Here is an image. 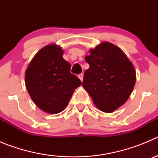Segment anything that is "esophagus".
<instances>
[{"instance_id":"1","label":"esophagus","mask_w":158,"mask_h":158,"mask_svg":"<svg viewBox=\"0 0 158 158\" xmlns=\"http://www.w3.org/2000/svg\"><path fill=\"white\" fill-rule=\"evenodd\" d=\"M78 77H79V79H80L81 81H83V77H84V74L83 73H80V74L78 75Z\"/></svg>"}]
</instances>
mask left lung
Segmentation results:
<instances>
[{
	"mask_svg": "<svg viewBox=\"0 0 158 158\" xmlns=\"http://www.w3.org/2000/svg\"><path fill=\"white\" fill-rule=\"evenodd\" d=\"M85 57L82 85L100 111L110 113L127 100L136 81L133 64L120 48L104 42Z\"/></svg>",
	"mask_w": 158,
	"mask_h": 158,
	"instance_id": "obj_1",
	"label": "left lung"
}]
</instances>
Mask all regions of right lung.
Wrapping results in <instances>:
<instances>
[{
    "label": "right lung",
    "instance_id": "obj_1",
    "mask_svg": "<svg viewBox=\"0 0 158 158\" xmlns=\"http://www.w3.org/2000/svg\"><path fill=\"white\" fill-rule=\"evenodd\" d=\"M62 47L50 44L38 51L25 72V84L35 105L49 114L65 109L80 79L70 73Z\"/></svg>",
    "mask_w": 158,
    "mask_h": 158
}]
</instances>
